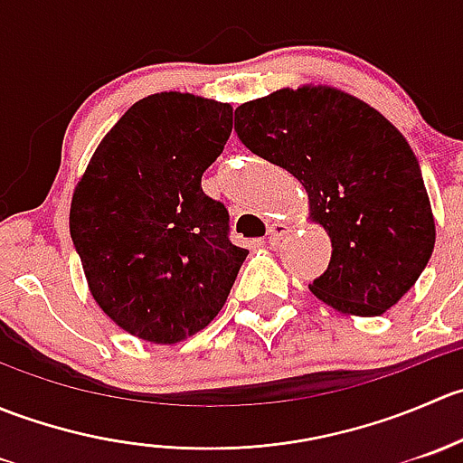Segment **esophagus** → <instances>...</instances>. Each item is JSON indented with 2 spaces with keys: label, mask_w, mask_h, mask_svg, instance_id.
Instances as JSON below:
<instances>
[{
  "label": "esophagus",
  "mask_w": 463,
  "mask_h": 463,
  "mask_svg": "<svg viewBox=\"0 0 463 463\" xmlns=\"http://www.w3.org/2000/svg\"><path fill=\"white\" fill-rule=\"evenodd\" d=\"M288 226L287 223H279V222H275V223H270L269 226V232H266V235H269V244L270 246H278L279 241L284 240V237L288 235Z\"/></svg>",
  "instance_id": "esophagus-1"
}]
</instances>
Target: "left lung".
<instances>
[{"instance_id": "obj_1", "label": "left lung", "mask_w": 463, "mask_h": 463, "mask_svg": "<svg viewBox=\"0 0 463 463\" xmlns=\"http://www.w3.org/2000/svg\"><path fill=\"white\" fill-rule=\"evenodd\" d=\"M235 132L300 181L309 219L329 235V266L309 284L316 298L372 318L414 287L434 217L417 156L385 116L340 89L287 87L237 107Z\"/></svg>"}]
</instances>
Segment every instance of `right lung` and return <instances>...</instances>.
<instances>
[{
    "instance_id": "1",
    "label": "right lung",
    "mask_w": 463,
    "mask_h": 463,
    "mask_svg": "<svg viewBox=\"0 0 463 463\" xmlns=\"http://www.w3.org/2000/svg\"><path fill=\"white\" fill-rule=\"evenodd\" d=\"M232 132V107L161 91L134 102L78 181L69 213L93 300L120 329L175 345L226 305L249 250L202 190Z\"/></svg>"
}]
</instances>
